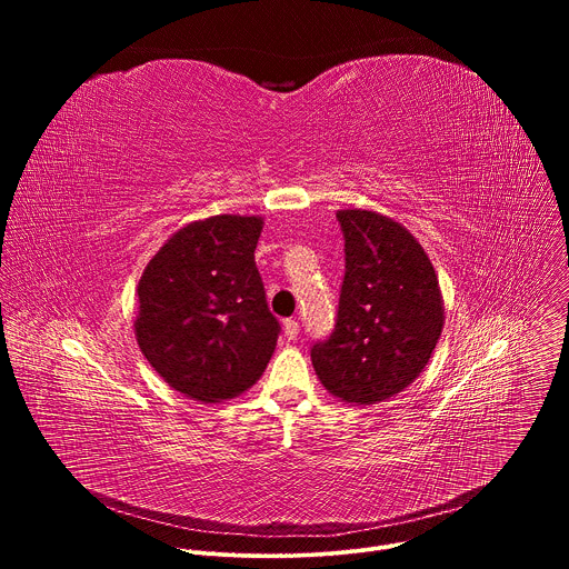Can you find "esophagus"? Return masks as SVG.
<instances>
[{
	"label": "esophagus",
	"mask_w": 569,
	"mask_h": 569,
	"mask_svg": "<svg viewBox=\"0 0 569 569\" xmlns=\"http://www.w3.org/2000/svg\"><path fill=\"white\" fill-rule=\"evenodd\" d=\"M283 331L288 336V340H295L299 336V321L297 319H286L283 321Z\"/></svg>",
	"instance_id": "esophagus-1"
}]
</instances>
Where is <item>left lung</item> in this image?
<instances>
[{"mask_svg":"<svg viewBox=\"0 0 569 569\" xmlns=\"http://www.w3.org/2000/svg\"><path fill=\"white\" fill-rule=\"evenodd\" d=\"M347 272L336 331L310 349L319 382L342 402L373 405L412 385L446 321L421 242L389 216L340 209Z\"/></svg>","mask_w":569,"mask_h":569,"instance_id":"left-lung-1","label":"left lung"}]
</instances>
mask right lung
Listing matches in <instances>:
<instances>
[{
    "mask_svg": "<svg viewBox=\"0 0 569 569\" xmlns=\"http://www.w3.org/2000/svg\"><path fill=\"white\" fill-rule=\"evenodd\" d=\"M261 216H211L178 229L148 261L134 338L176 391L222 402L266 371L279 338L254 250Z\"/></svg>",
    "mask_w": 569,
    "mask_h": 569,
    "instance_id": "add662e5",
    "label": "right lung"
}]
</instances>
